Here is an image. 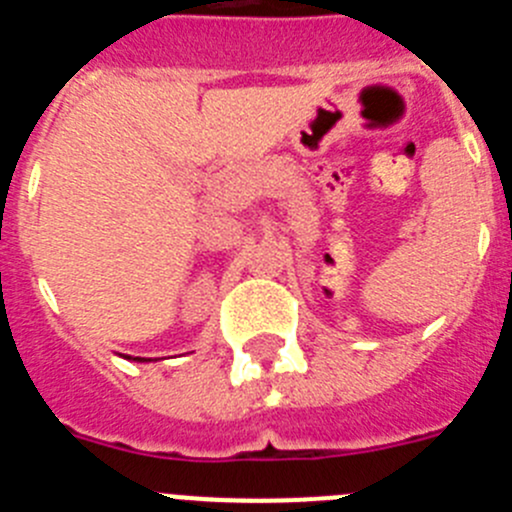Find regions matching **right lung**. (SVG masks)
<instances>
[{
    "label": "right lung",
    "mask_w": 512,
    "mask_h": 512,
    "mask_svg": "<svg viewBox=\"0 0 512 512\" xmlns=\"http://www.w3.org/2000/svg\"><path fill=\"white\" fill-rule=\"evenodd\" d=\"M123 355V353H118ZM123 358H128V361H136V363H151V361H159V358H139V355H123Z\"/></svg>",
    "instance_id": "right-lung-1"
}]
</instances>
